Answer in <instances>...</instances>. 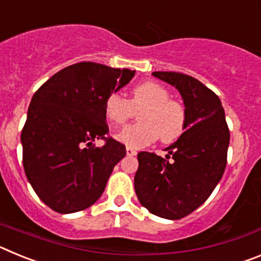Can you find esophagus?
<instances>
[{
  "instance_id": "esophagus-1",
  "label": "esophagus",
  "mask_w": 261,
  "mask_h": 261,
  "mask_svg": "<svg viewBox=\"0 0 261 261\" xmlns=\"http://www.w3.org/2000/svg\"><path fill=\"white\" fill-rule=\"evenodd\" d=\"M126 155H136V154H137V151L135 150V149H133V147H129V146H126Z\"/></svg>"
}]
</instances>
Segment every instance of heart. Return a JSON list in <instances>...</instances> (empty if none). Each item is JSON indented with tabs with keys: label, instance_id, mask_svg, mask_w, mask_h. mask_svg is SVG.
<instances>
[{
	"label": "heart",
	"instance_id": "obj_1",
	"mask_svg": "<svg viewBox=\"0 0 261 261\" xmlns=\"http://www.w3.org/2000/svg\"><path fill=\"white\" fill-rule=\"evenodd\" d=\"M162 85L146 81L136 85L125 99L112 93L105 102V114L112 125H123L140 110L138 123L128 125L117 133L116 138L129 147H144L155 141L172 142L183 133L187 123V111L183 103L168 98Z\"/></svg>",
	"mask_w": 261,
	"mask_h": 261
}]
</instances>
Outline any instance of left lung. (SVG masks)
<instances>
[{"label": "left lung", "instance_id": "left-lung-1", "mask_svg": "<svg viewBox=\"0 0 261 261\" xmlns=\"http://www.w3.org/2000/svg\"><path fill=\"white\" fill-rule=\"evenodd\" d=\"M153 75L180 93L187 111L186 130L166 147V159L149 151L138 153L135 190L150 213L180 220L204 204L221 180L229 126L220 98L199 80L176 71H154Z\"/></svg>", "mask_w": 261, "mask_h": 261}]
</instances>
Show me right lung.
<instances>
[{"instance_id": "right-lung-1", "label": "right lung", "mask_w": 261, "mask_h": 261, "mask_svg": "<svg viewBox=\"0 0 261 261\" xmlns=\"http://www.w3.org/2000/svg\"><path fill=\"white\" fill-rule=\"evenodd\" d=\"M135 70L78 62L57 71L30 103L20 141L23 167L39 199L57 213L89 208L102 196L125 145L108 135L105 102ZM95 139L105 145L95 148Z\"/></svg>"}]
</instances>
